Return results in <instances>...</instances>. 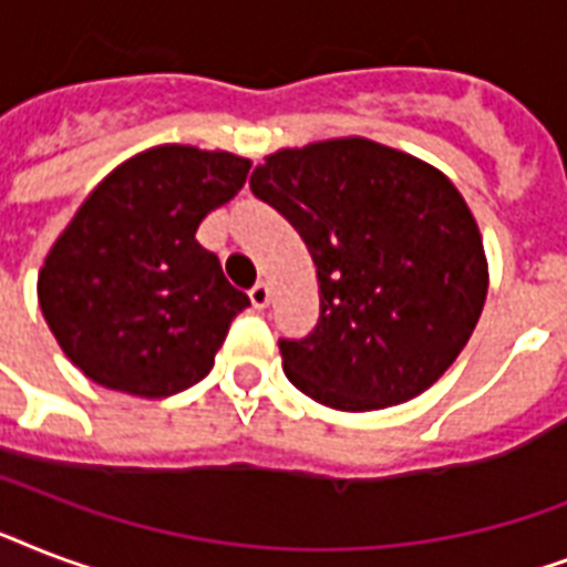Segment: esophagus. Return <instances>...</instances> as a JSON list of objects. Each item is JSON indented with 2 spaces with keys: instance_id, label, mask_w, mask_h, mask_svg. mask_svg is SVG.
Returning <instances> with one entry per match:
<instances>
[{
  "instance_id": "34e87169",
  "label": "esophagus",
  "mask_w": 567,
  "mask_h": 567,
  "mask_svg": "<svg viewBox=\"0 0 567 567\" xmlns=\"http://www.w3.org/2000/svg\"><path fill=\"white\" fill-rule=\"evenodd\" d=\"M249 300H252V306H256V309H265L267 302H270V285L267 282L252 285V288H249Z\"/></svg>"
}]
</instances>
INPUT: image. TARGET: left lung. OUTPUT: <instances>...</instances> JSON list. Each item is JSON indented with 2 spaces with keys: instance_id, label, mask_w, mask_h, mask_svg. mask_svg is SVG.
<instances>
[{
  "instance_id": "8db88e82",
  "label": "left lung",
  "mask_w": 567,
  "mask_h": 567,
  "mask_svg": "<svg viewBox=\"0 0 567 567\" xmlns=\"http://www.w3.org/2000/svg\"><path fill=\"white\" fill-rule=\"evenodd\" d=\"M249 188L318 267V327L279 341L291 385L329 409L373 412L423 394L456 362L483 315L488 261L444 173L336 137L267 155Z\"/></svg>"
}]
</instances>
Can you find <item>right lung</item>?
Masks as SVG:
<instances>
[{
  "instance_id": "add662e5",
  "label": "right lung",
  "mask_w": 567,
  "mask_h": 567,
  "mask_svg": "<svg viewBox=\"0 0 567 567\" xmlns=\"http://www.w3.org/2000/svg\"><path fill=\"white\" fill-rule=\"evenodd\" d=\"M247 173L240 155L164 144L91 190L38 276L40 311L84 377L150 400L208 377L249 297L196 229Z\"/></svg>"
}]
</instances>
